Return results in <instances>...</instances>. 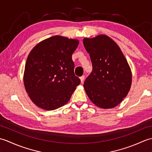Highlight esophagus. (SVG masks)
Returning <instances> with one entry per match:
<instances>
[{"label":"esophagus","mask_w":152,"mask_h":152,"mask_svg":"<svg viewBox=\"0 0 152 152\" xmlns=\"http://www.w3.org/2000/svg\"><path fill=\"white\" fill-rule=\"evenodd\" d=\"M84 79H85V76H82L80 77V80H81V82L83 83V81H84Z\"/></svg>","instance_id":"34e87169"}]
</instances>
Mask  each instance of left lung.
Here are the masks:
<instances>
[{"instance_id":"1","label":"left lung","mask_w":152,"mask_h":152,"mask_svg":"<svg viewBox=\"0 0 152 152\" xmlns=\"http://www.w3.org/2000/svg\"><path fill=\"white\" fill-rule=\"evenodd\" d=\"M83 43L93 66L83 83L87 95L99 108H114L131 89L132 74L127 61L118 44L106 35L85 38Z\"/></svg>"}]
</instances>
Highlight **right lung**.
Instances as JSON below:
<instances>
[{
    "mask_svg": "<svg viewBox=\"0 0 152 152\" xmlns=\"http://www.w3.org/2000/svg\"><path fill=\"white\" fill-rule=\"evenodd\" d=\"M79 41L53 36L38 43L25 63L23 82L31 101L53 110L69 101L80 80L74 72L72 55Z\"/></svg>",
    "mask_w": 152,
    "mask_h": 152,
    "instance_id": "1",
    "label": "right lung"
}]
</instances>
